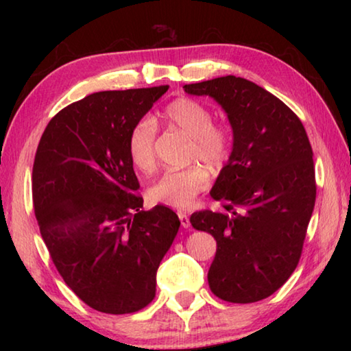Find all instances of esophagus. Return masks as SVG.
<instances>
[{"mask_svg":"<svg viewBox=\"0 0 351 351\" xmlns=\"http://www.w3.org/2000/svg\"><path fill=\"white\" fill-rule=\"evenodd\" d=\"M178 217H180V219H181V226L184 229H187L189 226H190V219H189V215L186 212H180L178 213Z\"/></svg>","mask_w":351,"mask_h":351,"instance_id":"1","label":"esophagus"}]
</instances>
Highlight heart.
<instances>
[{
	"instance_id": "heart-1",
	"label": "heart",
	"mask_w": 351,
	"mask_h": 351,
	"mask_svg": "<svg viewBox=\"0 0 351 351\" xmlns=\"http://www.w3.org/2000/svg\"><path fill=\"white\" fill-rule=\"evenodd\" d=\"M162 119L171 128L190 138L189 161H201L218 170L228 161L232 139L228 128L213 122V112L199 100L181 97L165 106ZM156 125L152 119H139L130 130L128 153L133 164L144 173L156 165ZM209 186V173L203 165H190L181 170L165 171L148 187L153 201L175 209H186Z\"/></svg>"
}]
</instances>
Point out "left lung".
I'll return each instance as SVG.
<instances>
[{
	"instance_id": "obj_1",
	"label": "left lung",
	"mask_w": 351,
	"mask_h": 351,
	"mask_svg": "<svg viewBox=\"0 0 351 351\" xmlns=\"http://www.w3.org/2000/svg\"><path fill=\"white\" fill-rule=\"evenodd\" d=\"M221 105L234 145L210 197L224 212L190 217L217 240L207 280L232 304L266 299L297 268L316 203L313 150L300 119L280 99L235 75L184 85Z\"/></svg>"
}]
</instances>
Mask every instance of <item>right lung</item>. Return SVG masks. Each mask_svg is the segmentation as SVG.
<instances>
[{"instance_id": "obj_1", "label": "right lung", "mask_w": 351, "mask_h": 351, "mask_svg": "<svg viewBox=\"0 0 351 351\" xmlns=\"http://www.w3.org/2000/svg\"><path fill=\"white\" fill-rule=\"evenodd\" d=\"M169 85L100 91L47 123L35 153L40 234L64 283L93 310L128 314L156 294V271L180 229L165 206L141 210L130 130Z\"/></svg>"}]
</instances>
